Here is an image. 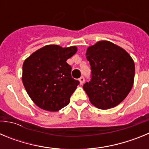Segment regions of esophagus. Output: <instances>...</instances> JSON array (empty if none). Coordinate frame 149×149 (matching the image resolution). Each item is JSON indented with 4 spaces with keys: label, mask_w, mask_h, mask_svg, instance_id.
I'll return each mask as SVG.
<instances>
[{
    "label": "esophagus",
    "mask_w": 149,
    "mask_h": 149,
    "mask_svg": "<svg viewBox=\"0 0 149 149\" xmlns=\"http://www.w3.org/2000/svg\"><path fill=\"white\" fill-rule=\"evenodd\" d=\"M79 81H80V84H83L84 83V81H85V79H84V77H81L79 78Z\"/></svg>",
    "instance_id": "esophagus-1"
}]
</instances>
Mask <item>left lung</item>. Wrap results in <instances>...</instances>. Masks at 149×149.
<instances>
[{"label":"left lung","mask_w":149,"mask_h":149,"mask_svg":"<svg viewBox=\"0 0 149 149\" xmlns=\"http://www.w3.org/2000/svg\"><path fill=\"white\" fill-rule=\"evenodd\" d=\"M91 66V80L84 89L93 105L101 110L114 107L130 93L135 65L124 49L108 41H100L86 51Z\"/></svg>","instance_id":"obj_1"}]
</instances>
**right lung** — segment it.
I'll return each mask as SVG.
<instances>
[{
	"mask_svg": "<svg viewBox=\"0 0 149 149\" xmlns=\"http://www.w3.org/2000/svg\"><path fill=\"white\" fill-rule=\"evenodd\" d=\"M77 52L75 46L49 45L37 50L23 64L22 81L27 94L39 107L58 111L69 104L80 82L72 77L67 60Z\"/></svg>",
	"mask_w": 149,
	"mask_h": 149,
	"instance_id": "right-lung-1",
	"label": "right lung"
}]
</instances>
